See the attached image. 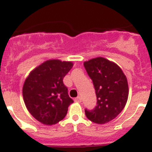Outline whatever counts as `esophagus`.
Segmentation results:
<instances>
[{"instance_id":"obj_1","label":"esophagus","mask_w":152,"mask_h":152,"mask_svg":"<svg viewBox=\"0 0 152 152\" xmlns=\"http://www.w3.org/2000/svg\"><path fill=\"white\" fill-rule=\"evenodd\" d=\"M75 101L77 103H80L81 102V97L80 96H77V97L75 98Z\"/></svg>"}]
</instances>
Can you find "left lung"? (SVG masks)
<instances>
[{"mask_svg":"<svg viewBox=\"0 0 152 152\" xmlns=\"http://www.w3.org/2000/svg\"><path fill=\"white\" fill-rule=\"evenodd\" d=\"M93 80L96 95V106L85 110L86 116L96 124L109 123L122 112L129 96L126 76L119 65L105 58L97 57L84 62Z\"/></svg>","mask_w":152,"mask_h":152,"instance_id":"1","label":"left lung"}]
</instances>
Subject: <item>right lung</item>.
<instances>
[{
  "instance_id": "obj_1",
  "label": "right lung",
  "mask_w": 152,
  "mask_h": 152,
  "mask_svg": "<svg viewBox=\"0 0 152 152\" xmlns=\"http://www.w3.org/2000/svg\"><path fill=\"white\" fill-rule=\"evenodd\" d=\"M72 67V61L47 60L35 68L24 81L23 96L26 109L42 124L51 126L62 120L74 103L63 83Z\"/></svg>"
}]
</instances>
